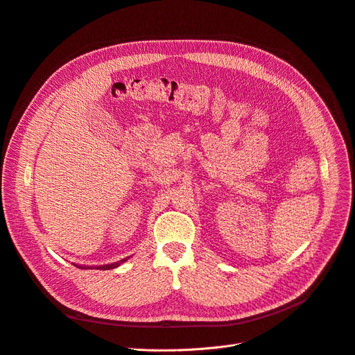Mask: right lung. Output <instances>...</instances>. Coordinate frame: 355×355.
<instances>
[{"mask_svg":"<svg viewBox=\"0 0 355 355\" xmlns=\"http://www.w3.org/2000/svg\"><path fill=\"white\" fill-rule=\"evenodd\" d=\"M128 258H130V257H127V258H124V259H120V261H115V263H111V264H105V266H78V264H74V266L78 267V268H83V270H91V268H96V270H112V268L120 267L123 263L127 261Z\"/></svg>","mask_w":355,"mask_h":355,"instance_id":"1","label":"right lung"}]
</instances>
